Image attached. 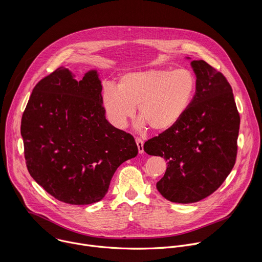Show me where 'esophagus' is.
Masks as SVG:
<instances>
[{
  "instance_id": "34e87169",
  "label": "esophagus",
  "mask_w": 262,
  "mask_h": 262,
  "mask_svg": "<svg viewBox=\"0 0 262 262\" xmlns=\"http://www.w3.org/2000/svg\"><path fill=\"white\" fill-rule=\"evenodd\" d=\"M136 143L138 146L139 154H143L144 152V141L141 138H136Z\"/></svg>"
}]
</instances>
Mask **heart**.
I'll return each instance as SVG.
<instances>
[{
    "label": "heart",
    "instance_id": "1",
    "mask_svg": "<svg viewBox=\"0 0 262 262\" xmlns=\"http://www.w3.org/2000/svg\"><path fill=\"white\" fill-rule=\"evenodd\" d=\"M196 81L188 69H146L127 72L119 79L118 88L107 85L102 106L112 124L125 128L136 114L139 125L155 132L173 127L184 115L195 93Z\"/></svg>",
    "mask_w": 262,
    "mask_h": 262
}]
</instances>
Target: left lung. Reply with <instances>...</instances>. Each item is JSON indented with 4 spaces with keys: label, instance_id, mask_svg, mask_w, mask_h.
Returning <instances> with one entry per match:
<instances>
[{
    "label": "left lung",
    "instance_id": "1",
    "mask_svg": "<svg viewBox=\"0 0 262 262\" xmlns=\"http://www.w3.org/2000/svg\"><path fill=\"white\" fill-rule=\"evenodd\" d=\"M196 92L182 118L144 144L167 161L157 189L171 202L194 203L216 191L234 167L241 118L230 84L203 60L191 62Z\"/></svg>",
    "mask_w": 262,
    "mask_h": 262
}]
</instances>
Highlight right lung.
I'll return each instance as SVG.
<instances>
[{"mask_svg":"<svg viewBox=\"0 0 262 262\" xmlns=\"http://www.w3.org/2000/svg\"><path fill=\"white\" fill-rule=\"evenodd\" d=\"M96 70L81 81L59 67L34 87L21 117L25 159L33 179L57 200L100 201L117 168L138 155L132 135L105 119Z\"/></svg>","mask_w":262,"mask_h":262,"instance_id":"1","label":"right lung"}]
</instances>
